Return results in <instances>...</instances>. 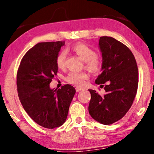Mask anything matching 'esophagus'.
<instances>
[{
    "mask_svg": "<svg viewBox=\"0 0 154 154\" xmlns=\"http://www.w3.org/2000/svg\"><path fill=\"white\" fill-rule=\"evenodd\" d=\"M83 89H82V88H79V87L75 88V91H76V92H80V91H81Z\"/></svg>",
    "mask_w": 154,
    "mask_h": 154,
    "instance_id": "1",
    "label": "esophagus"
}]
</instances>
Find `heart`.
Masks as SVG:
<instances>
[{
  "mask_svg": "<svg viewBox=\"0 0 154 154\" xmlns=\"http://www.w3.org/2000/svg\"><path fill=\"white\" fill-rule=\"evenodd\" d=\"M71 49L83 61H85V68L93 74L98 73L101 70L102 61L97 55L95 51L90 46L84 42H77L71 47ZM67 52L62 50L57 56L56 64L59 68L63 69L66 66ZM88 79V75L85 72H70L66 78V81L73 85L81 87L85 84V80Z\"/></svg>",
  "mask_w": 154,
  "mask_h": 154,
  "instance_id": "heart-1",
  "label": "heart"
}]
</instances>
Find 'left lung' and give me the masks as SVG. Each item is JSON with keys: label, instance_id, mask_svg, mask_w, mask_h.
Masks as SVG:
<instances>
[{"label": "left lung", "instance_id": "obj_1", "mask_svg": "<svg viewBox=\"0 0 154 154\" xmlns=\"http://www.w3.org/2000/svg\"><path fill=\"white\" fill-rule=\"evenodd\" d=\"M99 48L102 53V72L95 80L103 84L106 94L100 95L88 89L91 98L88 112L94 120L109 125L125 116L135 98L139 83V72L131 51L110 36H101Z\"/></svg>", "mask_w": 154, "mask_h": 154}]
</instances>
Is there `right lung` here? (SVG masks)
Returning a JSON list of instances; mask_svg holds the SVG:
<instances>
[{
    "instance_id": "obj_1",
    "label": "right lung",
    "mask_w": 154,
    "mask_h": 154,
    "mask_svg": "<svg viewBox=\"0 0 154 154\" xmlns=\"http://www.w3.org/2000/svg\"><path fill=\"white\" fill-rule=\"evenodd\" d=\"M64 41L39 42L27 52L17 73L18 96L29 117L42 127L53 129L66 122L75 93L69 85L51 89L57 75L56 58Z\"/></svg>"
}]
</instances>
